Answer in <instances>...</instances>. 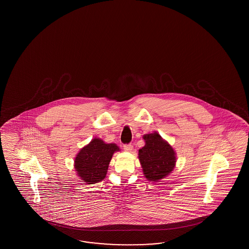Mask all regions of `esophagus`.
I'll return each mask as SVG.
<instances>
[{"label": "esophagus", "instance_id": "1", "mask_svg": "<svg viewBox=\"0 0 249 249\" xmlns=\"http://www.w3.org/2000/svg\"><path fill=\"white\" fill-rule=\"evenodd\" d=\"M123 149H124V151H131L133 150V146H132V144H124Z\"/></svg>", "mask_w": 249, "mask_h": 249}]
</instances>
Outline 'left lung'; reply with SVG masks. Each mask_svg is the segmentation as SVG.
Wrapping results in <instances>:
<instances>
[{"label": "left lung", "instance_id": "obj_1", "mask_svg": "<svg viewBox=\"0 0 249 249\" xmlns=\"http://www.w3.org/2000/svg\"><path fill=\"white\" fill-rule=\"evenodd\" d=\"M143 139L146 144L139 151V159L144 175L150 181H159L174 170L175 152L156 132L146 134Z\"/></svg>", "mask_w": 249, "mask_h": 249}]
</instances>
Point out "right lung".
<instances>
[{
	"mask_svg": "<svg viewBox=\"0 0 249 249\" xmlns=\"http://www.w3.org/2000/svg\"><path fill=\"white\" fill-rule=\"evenodd\" d=\"M117 151L120 149L116 144H107L97 138L81 149L75 159V169L82 181L89 184L102 181L112 155Z\"/></svg>",
	"mask_w": 249,
	"mask_h": 249,
	"instance_id": "obj_1",
	"label": "right lung"
}]
</instances>
